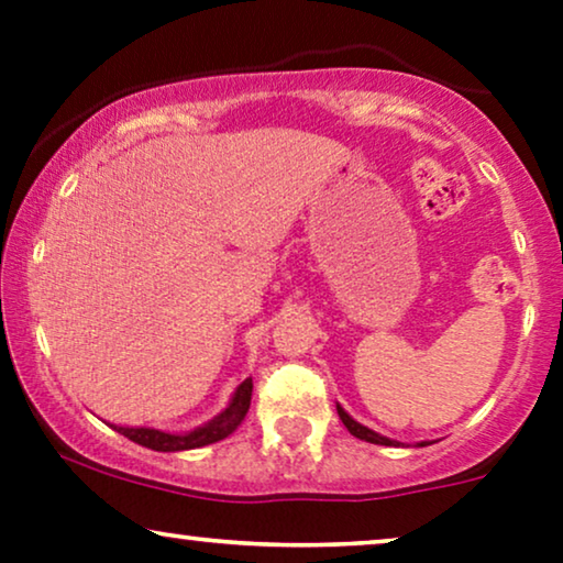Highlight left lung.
Wrapping results in <instances>:
<instances>
[{"mask_svg":"<svg viewBox=\"0 0 563 563\" xmlns=\"http://www.w3.org/2000/svg\"><path fill=\"white\" fill-rule=\"evenodd\" d=\"M338 418L343 420V426L349 428V433H351V435H356V438H361V441H366V443H376V445H399V443H395V441H389V438H384V435H379V433H374V430H368L366 426H361V422L353 420L351 415L345 412L341 405H338ZM420 445H426V443H420Z\"/></svg>","mask_w":563,"mask_h":563,"instance_id":"8db88e82","label":"left lung"}]
</instances>
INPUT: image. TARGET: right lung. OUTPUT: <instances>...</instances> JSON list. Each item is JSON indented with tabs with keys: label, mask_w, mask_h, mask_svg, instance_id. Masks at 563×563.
<instances>
[{
	"label": "right lung",
	"mask_w": 563,
	"mask_h": 563,
	"mask_svg": "<svg viewBox=\"0 0 563 563\" xmlns=\"http://www.w3.org/2000/svg\"><path fill=\"white\" fill-rule=\"evenodd\" d=\"M251 391H253V382L245 379L241 387L235 389L233 402H230L225 412L218 415L212 422H207V426L191 430L187 435H172V433H164V430H153V428H114V430L130 438L133 443H141L145 449H153V451L202 449V445L222 441V438H228L238 426H241L245 412H249L251 407Z\"/></svg>",
	"instance_id": "add662e5"
}]
</instances>
